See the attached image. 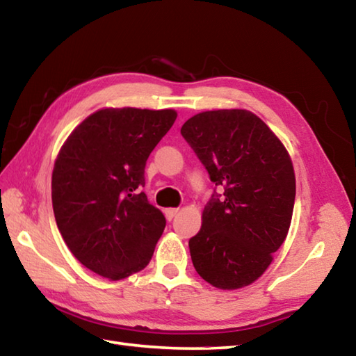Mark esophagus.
I'll return each instance as SVG.
<instances>
[{
  "label": "esophagus",
  "instance_id": "1",
  "mask_svg": "<svg viewBox=\"0 0 356 356\" xmlns=\"http://www.w3.org/2000/svg\"><path fill=\"white\" fill-rule=\"evenodd\" d=\"M177 211H179V209H166V210H165V215H166L168 221H172L174 216L177 215Z\"/></svg>",
  "mask_w": 356,
  "mask_h": 356
}]
</instances>
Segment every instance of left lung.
Here are the masks:
<instances>
[{
  "label": "left lung",
  "instance_id": "1",
  "mask_svg": "<svg viewBox=\"0 0 356 356\" xmlns=\"http://www.w3.org/2000/svg\"><path fill=\"white\" fill-rule=\"evenodd\" d=\"M180 134L219 188L188 241L195 269L219 289L248 286L288 235L296 199L291 159L274 132L248 111L197 113Z\"/></svg>",
  "mask_w": 356,
  "mask_h": 356
}]
</instances>
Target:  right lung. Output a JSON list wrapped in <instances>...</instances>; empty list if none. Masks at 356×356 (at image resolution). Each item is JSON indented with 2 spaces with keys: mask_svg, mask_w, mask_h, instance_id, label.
<instances>
[{
  "mask_svg": "<svg viewBox=\"0 0 356 356\" xmlns=\"http://www.w3.org/2000/svg\"><path fill=\"white\" fill-rule=\"evenodd\" d=\"M176 118L171 108H102L71 132L57 156V227L71 254L101 277L126 279L151 261L166 219L141 191L145 168Z\"/></svg>",
  "mask_w": 356,
  "mask_h": 356,
  "instance_id": "1",
  "label": "right lung"
}]
</instances>
